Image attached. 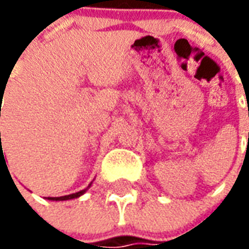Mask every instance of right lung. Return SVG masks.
Instances as JSON below:
<instances>
[{"mask_svg":"<svg viewBox=\"0 0 249 249\" xmlns=\"http://www.w3.org/2000/svg\"><path fill=\"white\" fill-rule=\"evenodd\" d=\"M2 97V96H1ZM1 113V112H0ZM1 116V114H0ZM0 142H1V132H0ZM0 162L1 160H5V157H3V151H2V145L0 144ZM5 164H6V161H5ZM89 187H90V184H89ZM88 187V188H89ZM87 188V189H88ZM87 189H82V191H80V192H76V193H71V195H68V196H61V197H48V200H54V201H58V200H71V198H77L80 197L81 195H84V193L87 192Z\"/></svg>","mask_w":249,"mask_h":249,"instance_id":"add662e5","label":"right lung"}]
</instances>
